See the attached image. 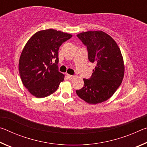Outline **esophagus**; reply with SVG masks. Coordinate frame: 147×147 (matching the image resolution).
Wrapping results in <instances>:
<instances>
[{"label": "esophagus", "instance_id": "obj_1", "mask_svg": "<svg viewBox=\"0 0 147 147\" xmlns=\"http://www.w3.org/2000/svg\"><path fill=\"white\" fill-rule=\"evenodd\" d=\"M67 78H68L69 80H71V79H73V78H74V76H73V75H71V74H67Z\"/></svg>", "mask_w": 147, "mask_h": 147}]
</instances>
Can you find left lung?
Segmentation results:
<instances>
[{
  "instance_id": "1",
  "label": "left lung",
  "mask_w": 147,
  "mask_h": 147,
  "mask_svg": "<svg viewBox=\"0 0 147 147\" xmlns=\"http://www.w3.org/2000/svg\"><path fill=\"white\" fill-rule=\"evenodd\" d=\"M87 47L88 59L95 63L89 79L76 93L90 104L101 103L113 95L123 79L124 67L120 49L113 39L102 31H88L76 36Z\"/></svg>"
}]
</instances>
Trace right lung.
<instances>
[{
    "mask_svg": "<svg viewBox=\"0 0 147 147\" xmlns=\"http://www.w3.org/2000/svg\"><path fill=\"white\" fill-rule=\"evenodd\" d=\"M72 35L56 30L39 31L32 36L22 51L19 71L23 85L37 98L55 92L63 81L58 70V50Z\"/></svg>",
    "mask_w": 147,
    "mask_h": 147,
    "instance_id": "1",
    "label": "right lung"
}]
</instances>
